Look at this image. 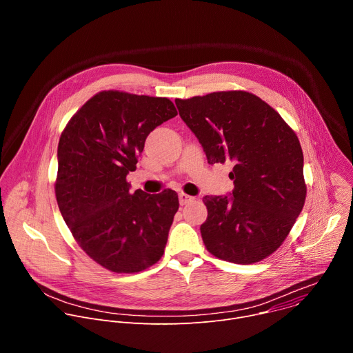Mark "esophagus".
I'll use <instances>...</instances> for the list:
<instances>
[{
	"mask_svg": "<svg viewBox=\"0 0 353 353\" xmlns=\"http://www.w3.org/2000/svg\"><path fill=\"white\" fill-rule=\"evenodd\" d=\"M195 198L188 195V194H184V192H180L179 194V201H180V205H185L188 203H191V201H194Z\"/></svg>",
	"mask_w": 353,
	"mask_h": 353,
	"instance_id": "1",
	"label": "esophagus"
}]
</instances>
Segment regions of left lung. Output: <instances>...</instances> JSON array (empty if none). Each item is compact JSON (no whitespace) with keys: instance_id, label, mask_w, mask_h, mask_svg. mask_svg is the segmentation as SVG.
I'll use <instances>...</instances> for the list:
<instances>
[{"instance_id":"8db88e82","label":"left lung","mask_w":353,"mask_h":353,"mask_svg":"<svg viewBox=\"0 0 353 353\" xmlns=\"http://www.w3.org/2000/svg\"><path fill=\"white\" fill-rule=\"evenodd\" d=\"M180 117L208 163H233L229 195H205L201 225L207 250L236 263H259L283 243L306 199L303 152L294 131L259 96L244 90L176 99Z\"/></svg>"}]
</instances>
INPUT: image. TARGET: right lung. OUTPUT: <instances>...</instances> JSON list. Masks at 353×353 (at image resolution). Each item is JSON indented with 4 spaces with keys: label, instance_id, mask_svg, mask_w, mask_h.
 <instances>
[{
    "label": "right lung",
    "instance_id": "right-lung-1",
    "mask_svg": "<svg viewBox=\"0 0 353 353\" xmlns=\"http://www.w3.org/2000/svg\"><path fill=\"white\" fill-rule=\"evenodd\" d=\"M177 116L168 97L103 90L90 97L64 128L56 196L81 248L117 274L146 270L161 260L179 210L173 190L130 191L145 139Z\"/></svg>",
    "mask_w": 353,
    "mask_h": 353
}]
</instances>
